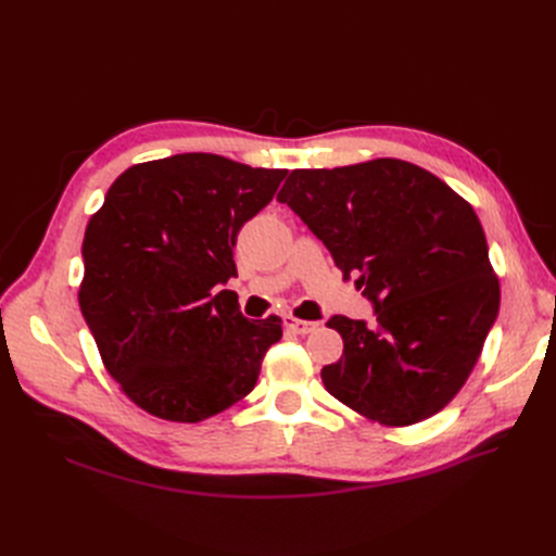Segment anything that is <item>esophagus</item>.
<instances>
[{"mask_svg": "<svg viewBox=\"0 0 556 556\" xmlns=\"http://www.w3.org/2000/svg\"><path fill=\"white\" fill-rule=\"evenodd\" d=\"M285 327L292 329L294 333L306 336V333L315 331V329L319 327V323H311V319H296V317H292V315H290L288 319H285Z\"/></svg>", "mask_w": 556, "mask_h": 556, "instance_id": "1", "label": "esophagus"}]
</instances>
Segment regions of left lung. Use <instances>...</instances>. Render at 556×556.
Masks as SVG:
<instances>
[{
    "label": "left lung",
    "mask_w": 556,
    "mask_h": 556,
    "mask_svg": "<svg viewBox=\"0 0 556 556\" xmlns=\"http://www.w3.org/2000/svg\"><path fill=\"white\" fill-rule=\"evenodd\" d=\"M374 304L376 327L333 315L343 357L327 392L380 425L445 408L473 371L498 315V278L476 211L403 160L294 169L278 192Z\"/></svg>",
    "instance_id": "8db88e82"
}]
</instances>
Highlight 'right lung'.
Wrapping results in <instances>:
<instances>
[{
    "label": "right lung",
    "mask_w": 556,
    "mask_h": 556,
    "mask_svg": "<svg viewBox=\"0 0 556 556\" xmlns=\"http://www.w3.org/2000/svg\"><path fill=\"white\" fill-rule=\"evenodd\" d=\"M285 169L211 153L134 164L83 239L80 313L106 371L146 413L201 422L252 392L280 317L248 319L237 292L239 229L274 199Z\"/></svg>",
    "instance_id": "obj_1"
}]
</instances>
